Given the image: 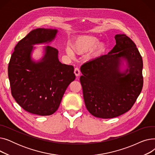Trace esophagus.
<instances>
[{
	"mask_svg": "<svg viewBox=\"0 0 155 155\" xmlns=\"http://www.w3.org/2000/svg\"><path fill=\"white\" fill-rule=\"evenodd\" d=\"M74 73H75V75H76V77H78V76H80V70H79L78 68H75V70H74Z\"/></svg>",
	"mask_w": 155,
	"mask_h": 155,
	"instance_id": "esophagus-1",
	"label": "esophagus"
}]
</instances>
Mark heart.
I'll use <instances>...</instances> for the list:
<instances>
[{
	"label": "heart",
	"mask_w": 155,
	"mask_h": 155,
	"mask_svg": "<svg viewBox=\"0 0 155 155\" xmlns=\"http://www.w3.org/2000/svg\"><path fill=\"white\" fill-rule=\"evenodd\" d=\"M99 41V38L92 35H79L73 38L70 43V48L67 49V53L72 56L73 54L82 55L88 53L86 58L88 60H94L102 54L107 50V44L104 41Z\"/></svg>",
	"instance_id": "heart-1"
}]
</instances>
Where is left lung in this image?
Segmentation results:
<instances>
[{
    "mask_svg": "<svg viewBox=\"0 0 155 155\" xmlns=\"http://www.w3.org/2000/svg\"><path fill=\"white\" fill-rule=\"evenodd\" d=\"M115 39L107 54L80 68L86 108L99 118L116 117L131 109L143 85V60L136 45L123 34Z\"/></svg>",
    "mask_w": 155,
    "mask_h": 155,
    "instance_id": "obj_1",
    "label": "left lung"
}]
</instances>
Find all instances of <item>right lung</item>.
Returning a JSON list of instances; mask_svg holds the SVG:
<instances>
[{"label":"right lung","mask_w":155,"mask_h":155,"mask_svg":"<svg viewBox=\"0 0 155 155\" xmlns=\"http://www.w3.org/2000/svg\"><path fill=\"white\" fill-rule=\"evenodd\" d=\"M58 30L38 28L16 45L8 66L12 95L27 112L50 116L58 109L64 93L75 79L72 65L61 63L58 51L50 46L43 48L38 61L32 53L39 44H48L55 39Z\"/></svg>","instance_id":"1"}]
</instances>
